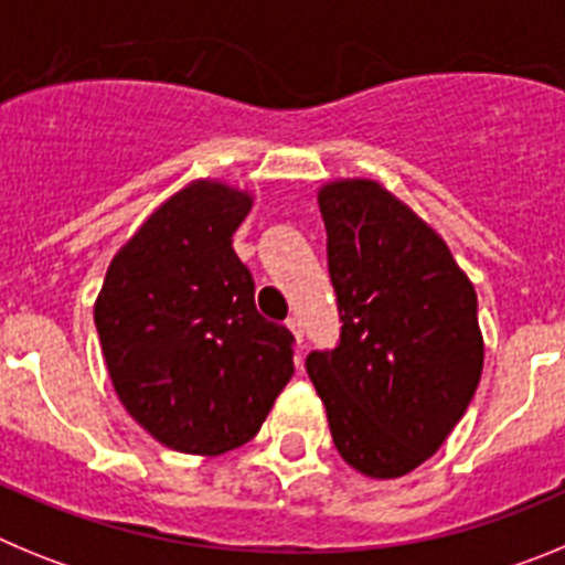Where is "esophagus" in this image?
Instances as JSON below:
<instances>
[{"label": "esophagus", "instance_id": "obj_1", "mask_svg": "<svg viewBox=\"0 0 565 565\" xmlns=\"http://www.w3.org/2000/svg\"><path fill=\"white\" fill-rule=\"evenodd\" d=\"M286 328L294 333V339H297V344L306 342V333H302V322H299V317H288V319H286Z\"/></svg>", "mask_w": 565, "mask_h": 565}]
</instances>
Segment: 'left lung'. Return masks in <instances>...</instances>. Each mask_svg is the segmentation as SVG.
I'll return each mask as SVG.
<instances>
[{"label": "left lung", "mask_w": 565, "mask_h": 565, "mask_svg": "<svg viewBox=\"0 0 565 565\" xmlns=\"http://www.w3.org/2000/svg\"><path fill=\"white\" fill-rule=\"evenodd\" d=\"M339 342L306 371L339 456L371 478L424 463L461 422L483 367L478 297L450 248L376 181L319 189Z\"/></svg>", "instance_id": "obj_1"}]
</instances>
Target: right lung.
Listing matches in <instances>:
<instances>
[{"label":"right lung","instance_id":"1","mask_svg":"<svg viewBox=\"0 0 565 565\" xmlns=\"http://www.w3.org/2000/svg\"><path fill=\"white\" fill-rule=\"evenodd\" d=\"M248 209L223 183L181 189L115 254L96 299L115 393L169 450L243 447L294 373V333L257 311L232 248Z\"/></svg>","mask_w":565,"mask_h":565}]
</instances>
